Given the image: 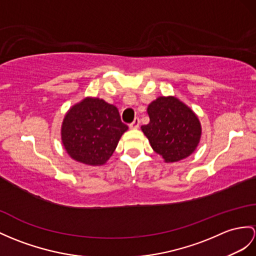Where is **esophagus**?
Returning a JSON list of instances; mask_svg holds the SVG:
<instances>
[{"mask_svg": "<svg viewBox=\"0 0 256 256\" xmlns=\"http://www.w3.org/2000/svg\"><path fill=\"white\" fill-rule=\"evenodd\" d=\"M139 124H140V120H139V118H134V120L129 124V128L130 129H138L139 128Z\"/></svg>", "mask_w": 256, "mask_h": 256, "instance_id": "obj_1", "label": "esophagus"}]
</instances>
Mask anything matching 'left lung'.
<instances>
[{
	"label": "left lung",
	"instance_id": "8db88e82",
	"mask_svg": "<svg viewBox=\"0 0 256 256\" xmlns=\"http://www.w3.org/2000/svg\"><path fill=\"white\" fill-rule=\"evenodd\" d=\"M150 122L141 127L150 144L165 163H175L196 151L202 136L201 122L176 96H158L148 104Z\"/></svg>",
	"mask_w": 256,
	"mask_h": 256
}]
</instances>
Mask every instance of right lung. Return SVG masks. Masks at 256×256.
<instances>
[{
  "label": "right lung",
  "mask_w": 256,
  "mask_h": 256,
  "mask_svg": "<svg viewBox=\"0 0 256 256\" xmlns=\"http://www.w3.org/2000/svg\"><path fill=\"white\" fill-rule=\"evenodd\" d=\"M127 130L115 105L103 98L86 96L67 110L60 136L72 160L84 165L101 166L113 155Z\"/></svg>",
  "instance_id": "obj_1"
}]
</instances>
